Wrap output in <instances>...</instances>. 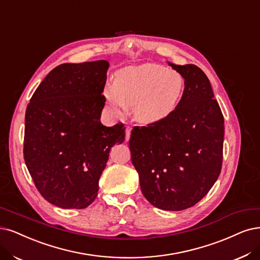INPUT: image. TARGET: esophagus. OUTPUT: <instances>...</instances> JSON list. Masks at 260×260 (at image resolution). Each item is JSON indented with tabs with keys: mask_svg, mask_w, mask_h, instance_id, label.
I'll return each instance as SVG.
<instances>
[{
	"mask_svg": "<svg viewBox=\"0 0 260 260\" xmlns=\"http://www.w3.org/2000/svg\"><path fill=\"white\" fill-rule=\"evenodd\" d=\"M131 133H132V127L131 126H127L126 128H125V140H126V141L131 137Z\"/></svg>",
	"mask_w": 260,
	"mask_h": 260,
	"instance_id": "1",
	"label": "esophagus"
}]
</instances>
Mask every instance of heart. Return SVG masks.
<instances>
[{
	"instance_id": "1",
	"label": "heart",
	"mask_w": 260,
	"mask_h": 260,
	"mask_svg": "<svg viewBox=\"0 0 260 260\" xmlns=\"http://www.w3.org/2000/svg\"><path fill=\"white\" fill-rule=\"evenodd\" d=\"M185 79L179 72L156 63L128 66L119 71L115 83L104 90L111 111L118 115L133 108L134 117L143 124L166 120L183 99Z\"/></svg>"
}]
</instances>
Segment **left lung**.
Returning <instances> with one entry per match:
<instances>
[{"label":"left lung","mask_w":260,"mask_h":260,"mask_svg":"<svg viewBox=\"0 0 260 260\" xmlns=\"http://www.w3.org/2000/svg\"><path fill=\"white\" fill-rule=\"evenodd\" d=\"M169 65L185 79L183 99L166 120L134 127L129 149L143 196L158 209L180 211L203 199L220 174L224 117L198 66Z\"/></svg>","instance_id":"8db88e82"}]
</instances>
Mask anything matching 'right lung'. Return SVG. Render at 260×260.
<instances>
[{"instance_id": "add662e5", "label": "right lung", "mask_w": 260, "mask_h": 260, "mask_svg": "<svg viewBox=\"0 0 260 260\" xmlns=\"http://www.w3.org/2000/svg\"><path fill=\"white\" fill-rule=\"evenodd\" d=\"M109 63H64L38 85L27 104L23 157L41 195L63 209H84L95 200L99 181L123 123L101 122L102 94Z\"/></svg>"}]
</instances>
